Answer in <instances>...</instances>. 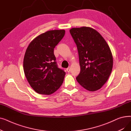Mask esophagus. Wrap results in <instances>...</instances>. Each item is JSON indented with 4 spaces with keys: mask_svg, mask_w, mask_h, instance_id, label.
I'll use <instances>...</instances> for the list:
<instances>
[{
    "mask_svg": "<svg viewBox=\"0 0 131 131\" xmlns=\"http://www.w3.org/2000/svg\"><path fill=\"white\" fill-rule=\"evenodd\" d=\"M66 71H67V72H68V73L70 72V71H71V68H70V67H68L67 68V69H66Z\"/></svg>",
    "mask_w": 131,
    "mask_h": 131,
    "instance_id": "obj_1",
    "label": "esophagus"
}]
</instances>
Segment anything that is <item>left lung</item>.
<instances>
[{"instance_id": "left-lung-1", "label": "left lung", "mask_w": 131, "mask_h": 131, "mask_svg": "<svg viewBox=\"0 0 131 131\" xmlns=\"http://www.w3.org/2000/svg\"><path fill=\"white\" fill-rule=\"evenodd\" d=\"M70 32L79 53L81 70L77 80L89 91L97 90L105 84L113 69L110 48L101 34L91 27L72 28Z\"/></svg>"}]
</instances>
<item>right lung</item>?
I'll return each instance as SVG.
<instances>
[{
    "label": "right lung",
    "instance_id": "right-lung-1",
    "mask_svg": "<svg viewBox=\"0 0 131 131\" xmlns=\"http://www.w3.org/2000/svg\"><path fill=\"white\" fill-rule=\"evenodd\" d=\"M65 33L64 30L47 31L33 39L27 48L24 74L31 86L39 94H51L63 83L66 73L58 67L53 50Z\"/></svg>",
    "mask_w": 131,
    "mask_h": 131
}]
</instances>
